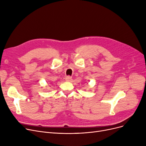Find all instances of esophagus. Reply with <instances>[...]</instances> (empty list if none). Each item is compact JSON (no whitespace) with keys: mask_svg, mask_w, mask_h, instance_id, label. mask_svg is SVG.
I'll return each mask as SVG.
<instances>
[{"mask_svg":"<svg viewBox=\"0 0 146 146\" xmlns=\"http://www.w3.org/2000/svg\"><path fill=\"white\" fill-rule=\"evenodd\" d=\"M72 78L70 77V76H68L66 78V80L67 82H70V81H72Z\"/></svg>","mask_w":146,"mask_h":146,"instance_id":"esophagus-1","label":"esophagus"}]
</instances>
